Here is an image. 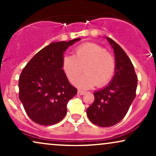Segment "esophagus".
Returning <instances> with one entry per match:
<instances>
[{
	"instance_id": "esophagus-1",
	"label": "esophagus",
	"mask_w": 156,
	"mask_h": 156,
	"mask_svg": "<svg viewBox=\"0 0 156 156\" xmlns=\"http://www.w3.org/2000/svg\"><path fill=\"white\" fill-rule=\"evenodd\" d=\"M86 93L85 91H83V90H78V94H80V95H83V94H84Z\"/></svg>"
}]
</instances>
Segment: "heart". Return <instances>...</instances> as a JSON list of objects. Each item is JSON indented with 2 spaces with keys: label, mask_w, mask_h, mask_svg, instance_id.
Returning <instances> with one entry per match:
<instances>
[{
  "label": "heart",
  "mask_w": 156,
  "mask_h": 156,
  "mask_svg": "<svg viewBox=\"0 0 156 156\" xmlns=\"http://www.w3.org/2000/svg\"><path fill=\"white\" fill-rule=\"evenodd\" d=\"M84 69L85 74L77 82L80 88L89 89L94 86H106L115 75L117 60L115 56L100 44L86 42L78 46L72 55L65 56L62 62L66 77L74 84Z\"/></svg>",
  "instance_id": "obj_1"
}]
</instances>
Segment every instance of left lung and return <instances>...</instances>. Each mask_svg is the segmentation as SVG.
Instances as JSON below:
<instances>
[{"label":"left lung","instance_id":"8db88e82","mask_svg":"<svg viewBox=\"0 0 156 156\" xmlns=\"http://www.w3.org/2000/svg\"><path fill=\"white\" fill-rule=\"evenodd\" d=\"M107 39L114 48L117 69L112 82L94 93V101L87 110L89 120L100 127L113 126L125 117L137 87V76L130 58L113 39Z\"/></svg>","mask_w":156,"mask_h":156}]
</instances>
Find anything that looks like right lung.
I'll list each match as a JSON object with an SVG mask.
<instances>
[{"label": "right lung", "mask_w": 156, "mask_h": 156, "mask_svg": "<svg viewBox=\"0 0 156 156\" xmlns=\"http://www.w3.org/2000/svg\"><path fill=\"white\" fill-rule=\"evenodd\" d=\"M51 42L34 55L19 78V98L32 121L42 125L59 122L67 105L77 94L62 69L63 55L69 46L79 41Z\"/></svg>", "instance_id": "right-lung-1"}]
</instances>
